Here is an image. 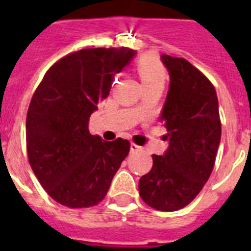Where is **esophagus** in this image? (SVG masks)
<instances>
[{
  "instance_id": "34e87169",
  "label": "esophagus",
  "mask_w": 251,
  "mask_h": 251,
  "mask_svg": "<svg viewBox=\"0 0 251 251\" xmlns=\"http://www.w3.org/2000/svg\"><path fill=\"white\" fill-rule=\"evenodd\" d=\"M142 150H143V148H142L141 146H137V145H134V143H130V152L132 153L141 152Z\"/></svg>"
}]
</instances>
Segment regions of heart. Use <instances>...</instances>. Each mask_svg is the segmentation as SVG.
<instances>
[{"instance_id": "1", "label": "heart", "mask_w": 251, "mask_h": 251, "mask_svg": "<svg viewBox=\"0 0 251 251\" xmlns=\"http://www.w3.org/2000/svg\"><path fill=\"white\" fill-rule=\"evenodd\" d=\"M137 72L143 88L154 84H165V68L154 56H143L137 64Z\"/></svg>"}]
</instances>
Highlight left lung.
Wrapping results in <instances>:
<instances>
[{
  "mask_svg": "<svg viewBox=\"0 0 251 251\" xmlns=\"http://www.w3.org/2000/svg\"><path fill=\"white\" fill-rule=\"evenodd\" d=\"M170 88L161 122L168 148L153 154L152 170L139 179L142 200L161 211H176L194 200L207 182L221 139L216 90L182 57L162 54Z\"/></svg>",
  "mask_w": 251,
  "mask_h": 251,
  "instance_id": "obj_1",
  "label": "left lung"
}]
</instances>
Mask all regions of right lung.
Here are the masks:
<instances>
[{
  "label": "right lung",
  "instance_id": "add662e5",
  "mask_svg": "<svg viewBox=\"0 0 251 251\" xmlns=\"http://www.w3.org/2000/svg\"><path fill=\"white\" fill-rule=\"evenodd\" d=\"M136 54L127 48L69 54L49 69L32 95L26 117L28 161L56 202L74 208L100 202L128 156L127 139L92 136L89 118Z\"/></svg>",
  "mask_w": 251,
  "mask_h": 251
}]
</instances>
